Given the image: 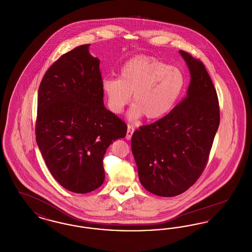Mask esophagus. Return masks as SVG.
I'll return each instance as SVG.
<instances>
[{
	"instance_id": "34e87169",
	"label": "esophagus",
	"mask_w": 252,
	"mask_h": 252,
	"mask_svg": "<svg viewBox=\"0 0 252 252\" xmlns=\"http://www.w3.org/2000/svg\"><path fill=\"white\" fill-rule=\"evenodd\" d=\"M134 126H131V125H128L127 126V131H126V140H130L131 139L132 135H133V133H134Z\"/></svg>"
}]
</instances>
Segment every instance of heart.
<instances>
[{"label":"heart","mask_w":252,"mask_h":252,"mask_svg":"<svg viewBox=\"0 0 252 252\" xmlns=\"http://www.w3.org/2000/svg\"><path fill=\"white\" fill-rule=\"evenodd\" d=\"M184 88L182 72L148 56H138L121 68L119 78L105 76L101 89L111 112L120 114L133 94L132 120L143 114L148 120L165 116L175 107Z\"/></svg>","instance_id":"heart-1"}]
</instances>
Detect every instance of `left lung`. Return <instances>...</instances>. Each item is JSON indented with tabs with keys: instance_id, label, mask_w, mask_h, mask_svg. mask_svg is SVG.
Segmentation results:
<instances>
[{
	"instance_id": "8db88e82",
	"label": "left lung",
	"mask_w": 252,
	"mask_h": 252,
	"mask_svg": "<svg viewBox=\"0 0 252 252\" xmlns=\"http://www.w3.org/2000/svg\"><path fill=\"white\" fill-rule=\"evenodd\" d=\"M190 70L187 94L163 118L133 133L139 180L148 192L176 196L201 176L220 123L216 88L203 63L180 51Z\"/></svg>"
}]
</instances>
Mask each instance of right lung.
<instances>
[{"label": "right lung", "instance_id": "1", "mask_svg": "<svg viewBox=\"0 0 252 252\" xmlns=\"http://www.w3.org/2000/svg\"><path fill=\"white\" fill-rule=\"evenodd\" d=\"M89 47L62 55L45 72L37 95V146L55 180L77 193L103 184L105 153L127 130L104 106L100 60Z\"/></svg>", "mask_w": 252, "mask_h": 252}]
</instances>
